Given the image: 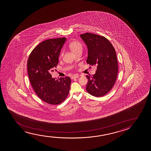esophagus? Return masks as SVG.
<instances>
[{"label":"esophagus","mask_w":151,"mask_h":151,"mask_svg":"<svg viewBox=\"0 0 151 151\" xmlns=\"http://www.w3.org/2000/svg\"><path fill=\"white\" fill-rule=\"evenodd\" d=\"M79 75L77 74L74 75L73 76L71 77V78L72 79H74L77 78H78Z\"/></svg>","instance_id":"34e87169"}]
</instances>
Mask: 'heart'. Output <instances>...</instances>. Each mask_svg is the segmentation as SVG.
<instances>
[{
  "label": "heart",
  "mask_w": 151,
  "mask_h": 151,
  "mask_svg": "<svg viewBox=\"0 0 151 151\" xmlns=\"http://www.w3.org/2000/svg\"><path fill=\"white\" fill-rule=\"evenodd\" d=\"M69 48L70 50L75 54L79 51H81L83 49V45L82 44L78 41H73L69 44ZM62 54L61 55H62Z\"/></svg>",
  "instance_id": "1"
}]
</instances>
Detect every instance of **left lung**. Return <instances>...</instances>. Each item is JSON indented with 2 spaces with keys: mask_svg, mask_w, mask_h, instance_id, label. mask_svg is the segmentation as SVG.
Segmentation results:
<instances>
[{
  "mask_svg": "<svg viewBox=\"0 0 151 151\" xmlns=\"http://www.w3.org/2000/svg\"><path fill=\"white\" fill-rule=\"evenodd\" d=\"M80 36L88 48L87 63L97 66L95 74L86 76V90L94 96L101 97L108 93L116 83L118 72L116 50L103 36L91 33Z\"/></svg>",
  "mask_w": 151,
  "mask_h": 151,
  "instance_id": "8db88e82",
  "label": "left lung"
}]
</instances>
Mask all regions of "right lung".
<instances>
[{"label":"right lung","instance_id":"add662e5","mask_svg":"<svg viewBox=\"0 0 151 151\" xmlns=\"http://www.w3.org/2000/svg\"><path fill=\"white\" fill-rule=\"evenodd\" d=\"M65 37L47 40L33 49L27 61L29 80L37 95L46 103L58 105L66 99L70 89L69 77L56 80L50 74L59 62Z\"/></svg>","mask_w":151,"mask_h":151}]
</instances>
